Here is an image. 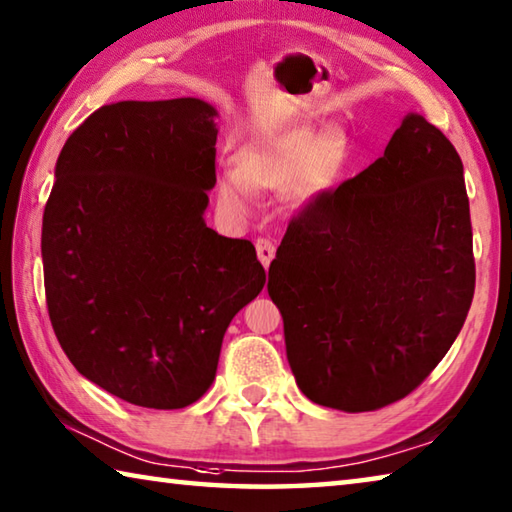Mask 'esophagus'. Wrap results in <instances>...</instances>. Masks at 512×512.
I'll return each mask as SVG.
<instances>
[{
    "label": "esophagus",
    "mask_w": 512,
    "mask_h": 512,
    "mask_svg": "<svg viewBox=\"0 0 512 512\" xmlns=\"http://www.w3.org/2000/svg\"><path fill=\"white\" fill-rule=\"evenodd\" d=\"M255 250H257V259L262 262L264 268L271 266L273 257H275V244L271 239H257L255 241Z\"/></svg>",
    "instance_id": "34e87169"
}]
</instances>
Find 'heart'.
Wrapping results in <instances>:
<instances>
[{
    "mask_svg": "<svg viewBox=\"0 0 512 512\" xmlns=\"http://www.w3.org/2000/svg\"><path fill=\"white\" fill-rule=\"evenodd\" d=\"M351 141L342 127L315 132L309 125L253 141L217 174L215 197L230 217L248 212L253 190L284 188L288 208L302 210L329 194L349 163Z\"/></svg>",
    "mask_w": 512,
    "mask_h": 512,
    "instance_id": "heart-1",
    "label": "heart"
}]
</instances>
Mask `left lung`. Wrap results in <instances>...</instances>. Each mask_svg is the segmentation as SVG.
I'll return each instance as SVG.
<instances>
[{
    "label": "left lung",
    "instance_id": "obj_1",
    "mask_svg": "<svg viewBox=\"0 0 512 512\" xmlns=\"http://www.w3.org/2000/svg\"><path fill=\"white\" fill-rule=\"evenodd\" d=\"M268 295L309 401L371 412L421 385L475 295L463 163L441 129L412 111L380 159L304 208Z\"/></svg>",
    "mask_w": 512,
    "mask_h": 512
}]
</instances>
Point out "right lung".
<instances>
[{"instance_id":"add662e5","label":"right lung","mask_w":512,"mask_h":512,"mask_svg":"<svg viewBox=\"0 0 512 512\" xmlns=\"http://www.w3.org/2000/svg\"><path fill=\"white\" fill-rule=\"evenodd\" d=\"M217 116L201 98L105 105L55 163L42 219L53 331L82 376L138 407L199 401L230 320L266 284L255 246L203 219Z\"/></svg>"}]
</instances>
